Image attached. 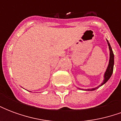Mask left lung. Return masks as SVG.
<instances>
[{
  "label": "left lung",
  "mask_w": 121,
  "mask_h": 121,
  "mask_svg": "<svg viewBox=\"0 0 121 121\" xmlns=\"http://www.w3.org/2000/svg\"><path fill=\"white\" fill-rule=\"evenodd\" d=\"M108 41V46H109V51H110V54H109V65H108V67L107 68V70L105 73V74H104V80L102 84L101 85H100L99 86L96 87L95 88H93V89H86V91H93V90H95V89H98L99 87L102 86L103 84H104L109 79V78L112 76V73H113V65H114V54H113V50H112V48L110 46V44L108 42V41Z\"/></svg>",
  "instance_id": "1"
}]
</instances>
